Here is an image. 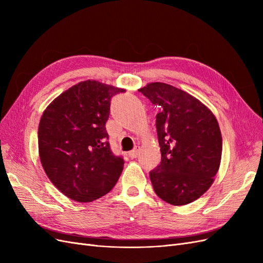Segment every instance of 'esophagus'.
<instances>
[{
    "instance_id": "1",
    "label": "esophagus",
    "mask_w": 263,
    "mask_h": 263,
    "mask_svg": "<svg viewBox=\"0 0 263 263\" xmlns=\"http://www.w3.org/2000/svg\"><path fill=\"white\" fill-rule=\"evenodd\" d=\"M138 153H139V147H136V148H135L133 151H130V153L128 154V157H129L130 159H135V158H137V156H138Z\"/></svg>"
}]
</instances>
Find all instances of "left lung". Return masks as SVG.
<instances>
[{
  "label": "left lung",
  "instance_id": "obj_1",
  "mask_svg": "<svg viewBox=\"0 0 263 263\" xmlns=\"http://www.w3.org/2000/svg\"><path fill=\"white\" fill-rule=\"evenodd\" d=\"M160 106L156 127L161 162L149 176L156 194L171 205L201 197L219 169L222 139L212 110L187 92L153 82L138 90Z\"/></svg>",
  "mask_w": 263,
  "mask_h": 263
}]
</instances>
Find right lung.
I'll return each instance as SVG.
<instances>
[{"label": "right lung", "mask_w": 263, "mask_h": 263, "mask_svg": "<svg viewBox=\"0 0 263 263\" xmlns=\"http://www.w3.org/2000/svg\"><path fill=\"white\" fill-rule=\"evenodd\" d=\"M95 80L79 82L47 106L38 126L39 158L60 192L89 203L114 187L124 168L109 148L110 99L125 92Z\"/></svg>", "instance_id": "obj_1"}]
</instances>
